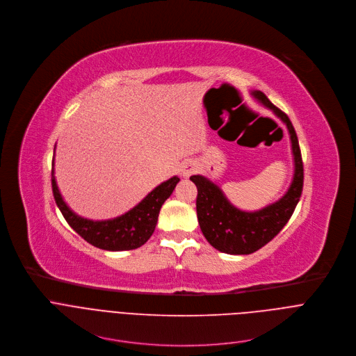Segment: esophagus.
Masks as SVG:
<instances>
[{"label":"esophagus","instance_id":"34e87169","mask_svg":"<svg viewBox=\"0 0 356 356\" xmlns=\"http://www.w3.org/2000/svg\"><path fill=\"white\" fill-rule=\"evenodd\" d=\"M195 171H196V165H195L193 163H185V164L181 167V175H182L184 178L192 175Z\"/></svg>","mask_w":356,"mask_h":356}]
</instances>
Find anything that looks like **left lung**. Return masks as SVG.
<instances>
[{"label":"left lung","mask_w":356,"mask_h":356,"mask_svg":"<svg viewBox=\"0 0 356 356\" xmlns=\"http://www.w3.org/2000/svg\"><path fill=\"white\" fill-rule=\"evenodd\" d=\"M251 95L264 106L270 109L286 124L295 161L293 179L279 200L254 211L237 209L226 197L223 191L203 175H192L191 181L197 188L196 213L204 238L220 252L232 255H247L268 244L288 223L303 191V161L295 127L279 108H276L264 92L252 91Z\"/></svg>","instance_id":"8db88e82"}]
</instances>
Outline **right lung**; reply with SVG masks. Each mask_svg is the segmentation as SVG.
Here are the masks:
<instances>
[{"label": "right lung", "mask_w": 356, "mask_h": 356, "mask_svg": "<svg viewBox=\"0 0 356 356\" xmlns=\"http://www.w3.org/2000/svg\"><path fill=\"white\" fill-rule=\"evenodd\" d=\"M178 177L156 186L143 200L137 203L124 215L109 220H90L84 219L71 210L64 202L54 178V157L51 168V188L54 200L63 213L64 219L76 233H79L87 243L97 248L106 251H127L134 250L147 243L154 233L159 213L164 202L171 196Z\"/></svg>", "instance_id": "right-lung-1"}]
</instances>
